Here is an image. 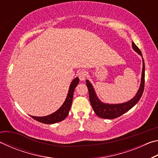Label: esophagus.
<instances>
[{
	"label": "esophagus",
	"instance_id": "1",
	"mask_svg": "<svg viewBox=\"0 0 158 158\" xmlns=\"http://www.w3.org/2000/svg\"><path fill=\"white\" fill-rule=\"evenodd\" d=\"M86 75H87L86 72L84 71V70L80 71L79 74H78V77H79V78L80 80H81V81H84V80H85V77H86Z\"/></svg>",
	"mask_w": 158,
	"mask_h": 158
}]
</instances>
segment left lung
Returning a JSON list of instances; mask_svg holds the SVG:
<instances>
[{
  "label": "left lung",
  "mask_w": 158,
  "mask_h": 158,
  "mask_svg": "<svg viewBox=\"0 0 158 158\" xmlns=\"http://www.w3.org/2000/svg\"><path fill=\"white\" fill-rule=\"evenodd\" d=\"M132 49L135 50V52H137L139 55H140L142 58L143 62V68L142 73H141V84L139 88L137 93H136L135 96L132 98L129 101L126 102L120 103V104H108L102 102L98 98L96 94L95 90L93 88L91 83L89 81V80H86V85L89 89V100L91 104V106L94 110L95 113L98 117L102 118L105 119H114L117 117L121 116V115L124 114L125 112H127L132 109L139 100H140L141 95L143 94L144 89V80H145V65H144V60L142 57V53H141L139 49L136 46V44L132 42Z\"/></svg>",
  "instance_id": "obj_1"
}]
</instances>
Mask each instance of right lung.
I'll use <instances>...</instances> for the list:
<instances>
[{"label": "right lung", "instance_id": "add662e5", "mask_svg": "<svg viewBox=\"0 0 158 158\" xmlns=\"http://www.w3.org/2000/svg\"><path fill=\"white\" fill-rule=\"evenodd\" d=\"M79 82V77H76L75 79L73 80V81L71 82L70 85H69L68 95H67L65 102H64L62 106L56 111L53 112V114L48 115V116H31V117L36 120L37 121H39L44 124H53L63 121L68 116L69 111L70 110L74 89H75L77 85H78Z\"/></svg>", "mask_w": 158, "mask_h": 158}]
</instances>
